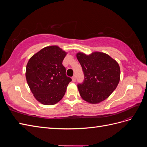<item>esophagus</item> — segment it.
Wrapping results in <instances>:
<instances>
[{
	"instance_id": "34e87169",
	"label": "esophagus",
	"mask_w": 147,
	"mask_h": 147,
	"mask_svg": "<svg viewBox=\"0 0 147 147\" xmlns=\"http://www.w3.org/2000/svg\"><path fill=\"white\" fill-rule=\"evenodd\" d=\"M72 81L74 82H75V81H76V76H75V75H74V76L72 78Z\"/></svg>"
}]
</instances>
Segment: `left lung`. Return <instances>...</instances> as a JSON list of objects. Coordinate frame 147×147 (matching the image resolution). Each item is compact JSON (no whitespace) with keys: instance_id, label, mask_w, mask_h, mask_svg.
<instances>
[{"instance_id":"8db88e82","label":"left lung","mask_w":147,"mask_h":147,"mask_svg":"<svg viewBox=\"0 0 147 147\" xmlns=\"http://www.w3.org/2000/svg\"><path fill=\"white\" fill-rule=\"evenodd\" d=\"M84 74V80L78 84L81 97L91 104L104 100L117 87L120 68L117 62L104 53L94 52L90 55L77 54Z\"/></svg>"}]
</instances>
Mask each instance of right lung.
<instances>
[{
	"label": "right lung",
	"mask_w": 147,
	"mask_h": 147,
	"mask_svg": "<svg viewBox=\"0 0 147 147\" xmlns=\"http://www.w3.org/2000/svg\"><path fill=\"white\" fill-rule=\"evenodd\" d=\"M66 54L57 46L47 47L28 61L26 80L35 99L42 104L51 105L61 100L72 81L63 65Z\"/></svg>",
	"instance_id": "1"
}]
</instances>
